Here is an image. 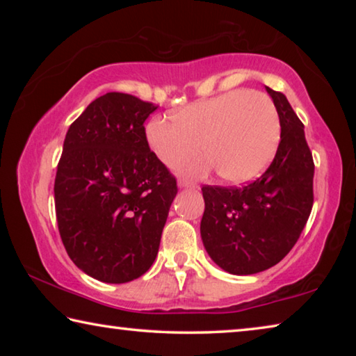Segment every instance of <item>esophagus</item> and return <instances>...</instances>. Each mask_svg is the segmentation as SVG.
<instances>
[{
  "mask_svg": "<svg viewBox=\"0 0 356 356\" xmlns=\"http://www.w3.org/2000/svg\"><path fill=\"white\" fill-rule=\"evenodd\" d=\"M177 185L180 188H197V184H195L193 180H188V179H179Z\"/></svg>",
  "mask_w": 356,
  "mask_h": 356,
  "instance_id": "34e87169",
  "label": "esophagus"
}]
</instances>
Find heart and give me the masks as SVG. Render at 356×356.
Returning <instances> with one entry per match:
<instances>
[{
  "label": "heart",
  "mask_w": 356,
  "mask_h": 356,
  "mask_svg": "<svg viewBox=\"0 0 356 356\" xmlns=\"http://www.w3.org/2000/svg\"><path fill=\"white\" fill-rule=\"evenodd\" d=\"M280 131L278 111L268 95L234 89L186 106L174 116L152 119L146 127V140L166 166H177L201 154L206 144L210 156L188 161L180 170L188 174L218 170L227 182L243 184L270 165Z\"/></svg>",
  "instance_id": "heart-1"
}]
</instances>
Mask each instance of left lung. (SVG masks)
Returning a JSON list of instances; mask_svg holds the SVG:
<instances>
[{
    "mask_svg": "<svg viewBox=\"0 0 356 356\" xmlns=\"http://www.w3.org/2000/svg\"><path fill=\"white\" fill-rule=\"evenodd\" d=\"M265 89L281 125L272 165L242 188L202 186L204 248L231 275H254L284 259L297 243L314 202V161L303 124L284 94Z\"/></svg>",
    "mask_w": 356,
    "mask_h": 356,
    "instance_id": "left-lung-1",
    "label": "left lung"
}]
</instances>
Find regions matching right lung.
<instances>
[{"label":"right lung","instance_id":"obj_1","mask_svg":"<svg viewBox=\"0 0 356 356\" xmlns=\"http://www.w3.org/2000/svg\"><path fill=\"white\" fill-rule=\"evenodd\" d=\"M156 106L108 92L65 135L55 179L59 234L69 257L92 278H140L159 252L176 177L150 150L144 120Z\"/></svg>","mask_w":356,"mask_h":356}]
</instances>
